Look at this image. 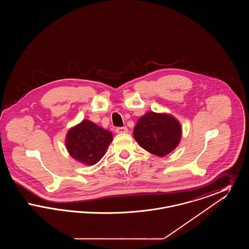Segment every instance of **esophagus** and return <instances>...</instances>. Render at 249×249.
Returning a JSON list of instances; mask_svg holds the SVG:
<instances>
[{
    "label": "esophagus",
    "mask_w": 249,
    "mask_h": 249,
    "mask_svg": "<svg viewBox=\"0 0 249 249\" xmlns=\"http://www.w3.org/2000/svg\"><path fill=\"white\" fill-rule=\"evenodd\" d=\"M116 132L117 133H126V132H128V129L126 127H118L116 129Z\"/></svg>",
    "instance_id": "esophagus-1"
}]
</instances>
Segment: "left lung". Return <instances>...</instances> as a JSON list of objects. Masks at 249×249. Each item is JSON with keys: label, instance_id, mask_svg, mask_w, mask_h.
I'll return each mask as SVG.
<instances>
[{"label": "left lung", "instance_id": "8db88e82", "mask_svg": "<svg viewBox=\"0 0 249 249\" xmlns=\"http://www.w3.org/2000/svg\"><path fill=\"white\" fill-rule=\"evenodd\" d=\"M182 134L177 119L167 114L148 112L138 119L133 136L146 151L163 157L172 152L179 143Z\"/></svg>", "mask_w": 249, "mask_h": 249}]
</instances>
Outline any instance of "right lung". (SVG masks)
<instances>
[{
    "instance_id": "right-lung-1",
    "label": "right lung",
    "mask_w": 249,
    "mask_h": 249,
    "mask_svg": "<svg viewBox=\"0 0 249 249\" xmlns=\"http://www.w3.org/2000/svg\"><path fill=\"white\" fill-rule=\"evenodd\" d=\"M113 140L109 130L89 120H83L68 131L66 147L71 157L87 165H94L106 154Z\"/></svg>"
}]
</instances>
